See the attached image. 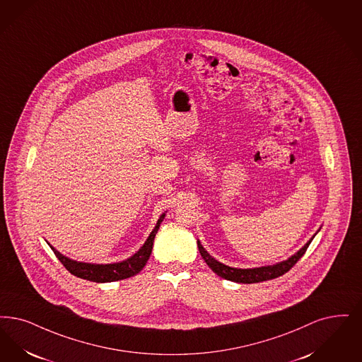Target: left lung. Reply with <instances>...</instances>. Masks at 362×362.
Segmentation results:
<instances>
[{
    "label": "left lung",
    "instance_id": "8db88e82",
    "mask_svg": "<svg viewBox=\"0 0 362 362\" xmlns=\"http://www.w3.org/2000/svg\"><path fill=\"white\" fill-rule=\"evenodd\" d=\"M315 235H313L314 238ZM313 238L305 244V245L299 249L293 256H291L288 260L281 261L277 262L275 265H267V267H259V268H247V269H241V268H232L229 265H225L222 262L216 260L214 257H211L204 247L201 245L199 240H198V249L199 253L203 257V260L206 261V264L213 269L214 274L218 276L230 280V281H235V283H244V284H252V283H260V281H265V280H272L279 276L284 275L286 272H288L289 269L299 261V259L303 256L307 250L308 245L311 244Z\"/></svg>",
    "mask_w": 362,
    "mask_h": 362
}]
</instances>
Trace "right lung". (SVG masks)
Masks as SVG:
<instances>
[{
    "label": "right lung",
    "mask_w": 362,
    "mask_h": 362,
    "mask_svg": "<svg viewBox=\"0 0 362 362\" xmlns=\"http://www.w3.org/2000/svg\"><path fill=\"white\" fill-rule=\"evenodd\" d=\"M164 217H165V214L160 216L155 229L151 232L144 245L139 249V252H136L129 259L119 261V262L90 264V262L71 260V259L63 256L54 246L49 245V244L48 245L51 246L55 256L71 275L85 279V280H90V281H95V283H110V281H117V280H124V279L137 275L144 268L146 261L152 253L155 235L159 230L160 223Z\"/></svg>",
    "instance_id": "1"
}]
</instances>
